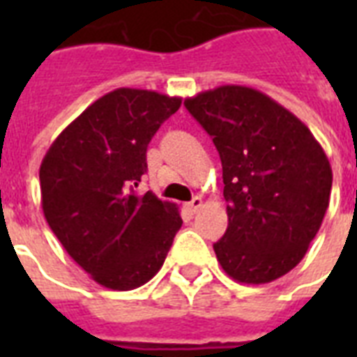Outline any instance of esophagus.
Instances as JSON below:
<instances>
[{"label":"esophagus","mask_w":357,"mask_h":357,"mask_svg":"<svg viewBox=\"0 0 357 357\" xmlns=\"http://www.w3.org/2000/svg\"><path fill=\"white\" fill-rule=\"evenodd\" d=\"M202 206H204V200H202L200 196H195V198H192V200H190L189 204H187V207H189V211H192V213L198 211V209H200Z\"/></svg>","instance_id":"esophagus-1"}]
</instances>
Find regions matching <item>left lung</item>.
Segmentation results:
<instances>
[{
	"label": "left lung",
	"mask_w": 357,
	"mask_h": 357,
	"mask_svg": "<svg viewBox=\"0 0 357 357\" xmlns=\"http://www.w3.org/2000/svg\"><path fill=\"white\" fill-rule=\"evenodd\" d=\"M222 161L228 229L213 244L235 282L293 271L321 228L332 167L310 128L263 92L222 85L185 100Z\"/></svg>",
	"instance_id": "1"
}]
</instances>
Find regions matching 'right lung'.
I'll return each instance as SVG.
<instances>
[{
    "instance_id": "add662e5",
    "label": "right lung",
    "mask_w": 357,
    "mask_h": 357,
    "mask_svg": "<svg viewBox=\"0 0 357 357\" xmlns=\"http://www.w3.org/2000/svg\"><path fill=\"white\" fill-rule=\"evenodd\" d=\"M181 105L155 91L116 89L53 140L40 165L42 211L68 255L103 287L155 276L181 228L178 206L137 187L151 137Z\"/></svg>"
}]
</instances>
